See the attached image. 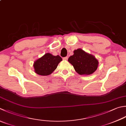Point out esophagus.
<instances>
[{
	"label": "esophagus",
	"mask_w": 126,
	"mask_h": 126,
	"mask_svg": "<svg viewBox=\"0 0 126 126\" xmlns=\"http://www.w3.org/2000/svg\"><path fill=\"white\" fill-rule=\"evenodd\" d=\"M68 57H64L63 59V60H65V61H67L68 60Z\"/></svg>",
	"instance_id": "1"
}]
</instances>
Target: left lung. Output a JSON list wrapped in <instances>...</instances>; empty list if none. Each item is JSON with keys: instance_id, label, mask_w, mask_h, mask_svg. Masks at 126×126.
Instances as JSON below:
<instances>
[{"instance_id": "8db88e82", "label": "left lung", "mask_w": 126, "mask_h": 126, "mask_svg": "<svg viewBox=\"0 0 126 126\" xmlns=\"http://www.w3.org/2000/svg\"><path fill=\"white\" fill-rule=\"evenodd\" d=\"M68 62L80 75H91L97 69L99 62L95 57L81 48L74 51V55L68 58Z\"/></svg>"}]
</instances>
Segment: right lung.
Segmentation results:
<instances>
[{
    "label": "right lung",
    "instance_id": "1",
    "mask_svg": "<svg viewBox=\"0 0 126 126\" xmlns=\"http://www.w3.org/2000/svg\"><path fill=\"white\" fill-rule=\"evenodd\" d=\"M62 61V58L59 55L53 56L51 53H46L34 62V72L42 76L50 75L56 70Z\"/></svg>",
    "mask_w": 126,
    "mask_h": 126
}]
</instances>
